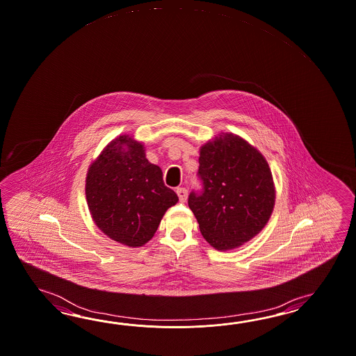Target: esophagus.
<instances>
[{
    "mask_svg": "<svg viewBox=\"0 0 356 356\" xmlns=\"http://www.w3.org/2000/svg\"><path fill=\"white\" fill-rule=\"evenodd\" d=\"M176 193H177V197H179L180 202H185L188 198V191L185 188H177Z\"/></svg>",
    "mask_w": 356,
    "mask_h": 356,
    "instance_id": "esophagus-1",
    "label": "esophagus"
}]
</instances>
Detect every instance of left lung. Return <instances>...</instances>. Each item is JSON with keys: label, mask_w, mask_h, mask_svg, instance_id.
<instances>
[{"label": "left lung", "mask_w": 356, "mask_h": 356, "mask_svg": "<svg viewBox=\"0 0 356 356\" xmlns=\"http://www.w3.org/2000/svg\"><path fill=\"white\" fill-rule=\"evenodd\" d=\"M200 191L188 204L200 233L216 250L248 242L269 221L275 189L266 159L245 140L222 134L200 147Z\"/></svg>", "instance_id": "obj_1"}]
</instances>
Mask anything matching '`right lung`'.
<instances>
[{"label":"right lung","instance_id":"obj_1","mask_svg":"<svg viewBox=\"0 0 356 356\" xmlns=\"http://www.w3.org/2000/svg\"><path fill=\"white\" fill-rule=\"evenodd\" d=\"M88 209L96 226L115 242L140 247L149 242L177 195L163 182L141 143L122 135L109 143L86 177Z\"/></svg>","mask_w":356,"mask_h":356}]
</instances>
